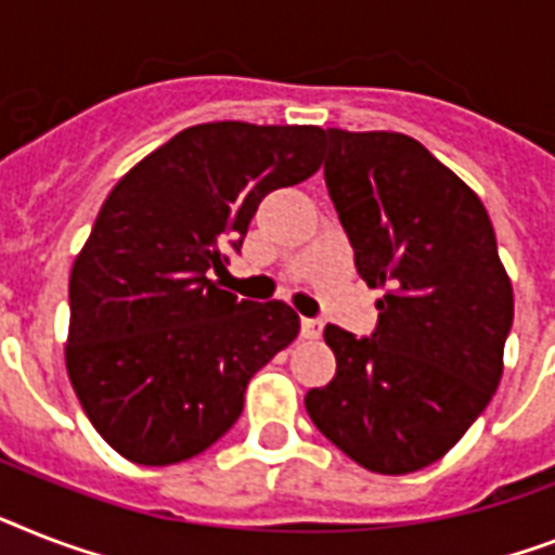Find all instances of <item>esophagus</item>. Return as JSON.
Segmentation results:
<instances>
[{"instance_id": "esophagus-1", "label": "esophagus", "mask_w": 555, "mask_h": 555, "mask_svg": "<svg viewBox=\"0 0 555 555\" xmlns=\"http://www.w3.org/2000/svg\"><path fill=\"white\" fill-rule=\"evenodd\" d=\"M301 336L305 339H319L322 336V322H317V319H301Z\"/></svg>"}]
</instances>
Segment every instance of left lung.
Segmentation results:
<instances>
[{
  "label": "left lung",
  "mask_w": 555,
  "mask_h": 555,
  "mask_svg": "<svg viewBox=\"0 0 555 555\" xmlns=\"http://www.w3.org/2000/svg\"><path fill=\"white\" fill-rule=\"evenodd\" d=\"M324 182L356 270L385 291L373 336L336 324L313 425L364 470L402 476L441 459L496 393L513 285L481 199L416 139L327 128Z\"/></svg>",
  "instance_id": "1"
}]
</instances>
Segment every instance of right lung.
<instances>
[{
    "mask_svg": "<svg viewBox=\"0 0 555 555\" xmlns=\"http://www.w3.org/2000/svg\"><path fill=\"white\" fill-rule=\"evenodd\" d=\"M317 125L205 121L147 153L107 193L70 270L65 364L96 434L128 462L199 456L245 408L299 317L207 279L270 191L322 165Z\"/></svg>",
    "mask_w": 555,
    "mask_h": 555,
    "instance_id": "right-lung-1",
    "label": "right lung"
}]
</instances>
